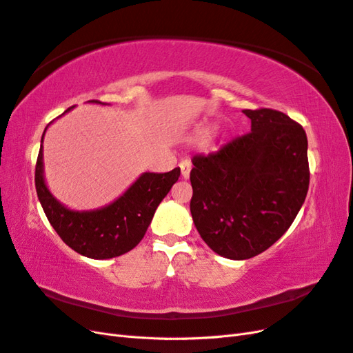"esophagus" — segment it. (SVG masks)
Listing matches in <instances>:
<instances>
[{
	"mask_svg": "<svg viewBox=\"0 0 353 353\" xmlns=\"http://www.w3.org/2000/svg\"><path fill=\"white\" fill-rule=\"evenodd\" d=\"M179 168H181V175H183L184 179H187L190 176V170H191L190 160H183V162L179 163Z\"/></svg>",
	"mask_w": 353,
	"mask_h": 353,
	"instance_id": "34e87169",
	"label": "esophagus"
}]
</instances>
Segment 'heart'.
I'll list each match as a JSON object with an SVG mask.
<instances>
[{
  "label": "heart",
  "mask_w": 353,
  "mask_h": 353,
  "mask_svg": "<svg viewBox=\"0 0 353 353\" xmlns=\"http://www.w3.org/2000/svg\"><path fill=\"white\" fill-rule=\"evenodd\" d=\"M210 134H212V130H206V131H203V132H201V135H203V137H209Z\"/></svg>",
  "instance_id": "1"
}]
</instances>
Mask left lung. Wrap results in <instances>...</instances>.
I'll use <instances>...</instances> for the list:
<instances>
[{
    "label": "left lung",
    "mask_w": 353,
    "mask_h": 353,
    "mask_svg": "<svg viewBox=\"0 0 353 353\" xmlns=\"http://www.w3.org/2000/svg\"><path fill=\"white\" fill-rule=\"evenodd\" d=\"M252 131L193 157L190 210L209 248L234 261L265 252L290 228L309 188L307 138L272 109L243 110Z\"/></svg>",
    "instance_id": "8db88e82"
}]
</instances>
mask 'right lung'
Masks as SVG:
<instances>
[{"mask_svg":"<svg viewBox=\"0 0 353 353\" xmlns=\"http://www.w3.org/2000/svg\"><path fill=\"white\" fill-rule=\"evenodd\" d=\"M88 103L104 104L99 100H90ZM47 128L41 138L35 187L51 227L70 249L91 259H112L132 250L143 240L160 201L178 181L179 168L165 174H141L121 197L108 206L94 210H72L61 205L46 184L42 141Z\"/></svg>","mask_w":353,"mask_h":353,"instance_id":"obj_1","label":"right lung"}]
</instances>
